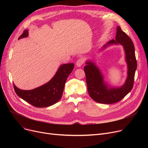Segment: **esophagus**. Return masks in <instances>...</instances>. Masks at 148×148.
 Wrapping results in <instances>:
<instances>
[{
  "mask_svg": "<svg viewBox=\"0 0 148 148\" xmlns=\"http://www.w3.org/2000/svg\"><path fill=\"white\" fill-rule=\"evenodd\" d=\"M83 63V60L82 59H79V60H77L76 62V66L77 67H80Z\"/></svg>",
  "mask_w": 148,
  "mask_h": 148,
  "instance_id": "esophagus-1",
  "label": "esophagus"
}]
</instances>
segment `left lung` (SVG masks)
Instances as JSON below:
<instances>
[{"label": "left lung", "instance_id": "obj_1", "mask_svg": "<svg viewBox=\"0 0 148 148\" xmlns=\"http://www.w3.org/2000/svg\"><path fill=\"white\" fill-rule=\"evenodd\" d=\"M121 44L125 53V59L127 65V77L122 85L113 86L104 80L103 74L97 65L94 59H88L84 67L89 94L92 99L101 104L117 103L125 97L133 87L134 75L137 69L135 49L130 38L122 30L119 26L116 28L115 40H112L104 45L99 52L106 50L108 47ZM95 56V55L94 56Z\"/></svg>", "mask_w": 148, "mask_h": 148}]
</instances>
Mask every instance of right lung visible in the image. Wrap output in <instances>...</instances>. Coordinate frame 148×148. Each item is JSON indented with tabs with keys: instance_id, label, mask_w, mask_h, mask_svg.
Returning <instances> with one entry per match:
<instances>
[{
	"instance_id": "right-lung-1",
	"label": "right lung",
	"mask_w": 148,
	"mask_h": 148,
	"mask_svg": "<svg viewBox=\"0 0 148 148\" xmlns=\"http://www.w3.org/2000/svg\"><path fill=\"white\" fill-rule=\"evenodd\" d=\"M29 36L26 29L18 40ZM73 63L62 64L58 68L56 74L47 83L31 90H21L14 84L17 95L27 103L36 107L51 106L60 99L68 77L74 69Z\"/></svg>"
}]
</instances>
